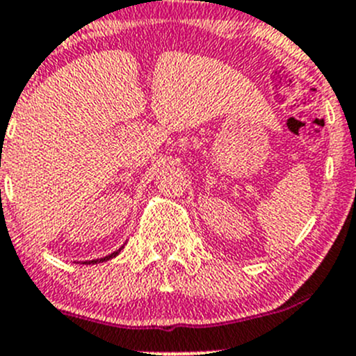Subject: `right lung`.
I'll list each match as a JSON object with an SVG mask.
<instances>
[{"label": "right lung", "instance_id": "1", "mask_svg": "<svg viewBox=\"0 0 356 356\" xmlns=\"http://www.w3.org/2000/svg\"><path fill=\"white\" fill-rule=\"evenodd\" d=\"M119 251H121V249H119ZM119 251H115V253H112V254H108V257H105V258H99V260H91V261H84V264H98V261H107V260H111L112 257H115V254L119 253Z\"/></svg>", "mask_w": 356, "mask_h": 356}]
</instances>
